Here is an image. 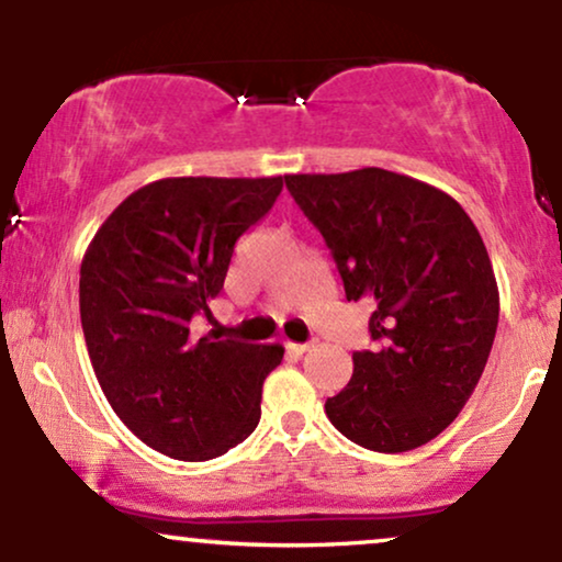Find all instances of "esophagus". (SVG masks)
I'll return each instance as SVG.
<instances>
[{"instance_id":"esophagus-1","label":"esophagus","mask_w":562,"mask_h":562,"mask_svg":"<svg viewBox=\"0 0 562 562\" xmlns=\"http://www.w3.org/2000/svg\"><path fill=\"white\" fill-rule=\"evenodd\" d=\"M312 348H314V344H288L290 353H306V351H312Z\"/></svg>"}]
</instances>
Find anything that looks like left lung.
<instances>
[{
	"mask_svg": "<svg viewBox=\"0 0 562 562\" xmlns=\"http://www.w3.org/2000/svg\"><path fill=\"white\" fill-rule=\"evenodd\" d=\"M325 237L348 301L370 299L372 351L325 412L372 451H409L454 423L475 391L499 322V288L473 218L404 173H285Z\"/></svg>",
	"mask_w": 562,
	"mask_h": 562,
	"instance_id": "obj_1",
	"label": "left lung"
}]
</instances>
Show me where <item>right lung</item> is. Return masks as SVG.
Returning <instances> with one entry per match:
<instances>
[{
    "instance_id": "right-lung-1",
    "label": "right lung",
    "mask_w": 562,
    "mask_h": 562,
    "mask_svg": "<svg viewBox=\"0 0 562 562\" xmlns=\"http://www.w3.org/2000/svg\"><path fill=\"white\" fill-rule=\"evenodd\" d=\"M282 177H169L102 222L81 261L89 359L115 415L173 460L203 462L256 430L280 344L195 338L224 288L237 237L274 205Z\"/></svg>"
}]
</instances>
